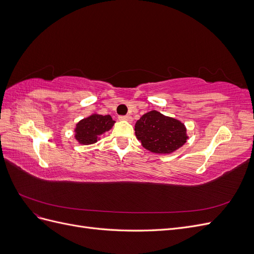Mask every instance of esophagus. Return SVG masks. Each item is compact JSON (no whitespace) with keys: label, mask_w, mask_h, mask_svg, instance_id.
Segmentation results:
<instances>
[{"label":"esophagus","mask_w":254,"mask_h":254,"mask_svg":"<svg viewBox=\"0 0 254 254\" xmlns=\"http://www.w3.org/2000/svg\"><path fill=\"white\" fill-rule=\"evenodd\" d=\"M119 119L121 121H127V122H131L132 121V117H131V115H129V114H127V115H121Z\"/></svg>","instance_id":"obj_1"}]
</instances>
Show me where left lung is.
I'll use <instances>...</instances> for the list:
<instances>
[{"mask_svg":"<svg viewBox=\"0 0 254 254\" xmlns=\"http://www.w3.org/2000/svg\"><path fill=\"white\" fill-rule=\"evenodd\" d=\"M134 130L143 147L155 153L174 152L188 140L187 128L180 121L156 110L142 115L136 121Z\"/></svg>","mask_w":254,"mask_h":254,"instance_id":"left-lung-1","label":"left lung"}]
</instances>
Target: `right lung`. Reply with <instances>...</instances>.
I'll return each mask as SVG.
<instances>
[{
    "label": "right lung",
    "mask_w": 254,
    "mask_h": 254,
    "mask_svg": "<svg viewBox=\"0 0 254 254\" xmlns=\"http://www.w3.org/2000/svg\"><path fill=\"white\" fill-rule=\"evenodd\" d=\"M114 121L110 115L92 114L79 121L75 128V139L80 144L89 145L97 142L98 135L112 128Z\"/></svg>",
    "instance_id": "1"
}]
</instances>
